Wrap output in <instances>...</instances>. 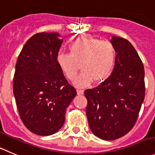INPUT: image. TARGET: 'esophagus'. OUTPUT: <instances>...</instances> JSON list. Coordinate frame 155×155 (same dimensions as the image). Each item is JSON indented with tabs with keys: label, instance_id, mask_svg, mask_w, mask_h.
<instances>
[{
	"label": "esophagus",
	"instance_id": "esophagus-1",
	"mask_svg": "<svg viewBox=\"0 0 155 155\" xmlns=\"http://www.w3.org/2000/svg\"><path fill=\"white\" fill-rule=\"evenodd\" d=\"M76 92H77L78 95H82L84 91L82 90V89H76Z\"/></svg>",
	"mask_w": 155,
	"mask_h": 155
}]
</instances>
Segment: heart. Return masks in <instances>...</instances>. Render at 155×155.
I'll list each match as a JSON object with an SVG mask.
<instances>
[{
    "label": "heart",
    "mask_w": 155,
    "mask_h": 155,
    "mask_svg": "<svg viewBox=\"0 0 155 155\" xmlns=\"http://www.w3.org/2000/svg\"><path fill=\"white\" fill-rule=\"evenodd\" d=\"M116 60V50L112 43L97 39L82 37L69 47V54L59 53L56 63L66 78L73 80L80 68L82 73L76 78L74 84L86 87L105 82L112 73Z\"/></svg>",
    "instance_id": "obj_1"
}]
</instances>
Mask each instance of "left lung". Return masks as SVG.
Segmentation results:
<instances>
[{
	"label": "left lung",
	"mask_w": 155,
	"mask_h": 155,
	"mask_svg": "<svg viewBox=\"0 0 155 155\" xmlns=\"http://www.w3.org/2000/svg\"><path fill=\"white\" fill-rule=\"evenodd\" d=\"M110 42L116 50L112 74L99 86L84 92L89 128L106 141L131 131L145 95L144 65L135 49L128 40L116 36Z\"/></svg>",
	"instance_id": "8db88e82"
}]
</instances>
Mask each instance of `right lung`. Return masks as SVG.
<instances>
[{
  "label": "right lung",
  "mask_w": 155,
  "mask_h": 155,
  "mask_svg": "<svg viewBox=\"0 0 155 155\" xmlns=\"http://www.w3.org/2000/svg\"><path fill=\"white\" fill-rule=\"evenodd\" d=\"M58 33H38L24 44L16 63L14 92L19 115L31 132H57L76 91L56 63L63 40Z\"/></svg>",
  "instance_id": "obj_1"
}]
</instances>
